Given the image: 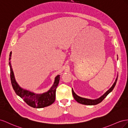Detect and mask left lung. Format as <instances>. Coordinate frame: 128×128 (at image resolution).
<instances>
[{"label": "left lung", "mask_w": 128, "mask_h": 128, "mask_svg": "<svg viewBox=\"0 0 128 128\" xmlns=\"http://www.w3.org/2000/svg\"><path fill=\"white\" fill-rule=\"evenodd\" d=\"M118 76H117V78L115 80V82L114 83V84L112 85V86L110 87V88L102 96H101L100 98H99L98 99L96 100H90V99H88V98H83L82 97H80L79 96H78L74 92L73 89H72V94L73 96H74V99L78 102L81 104H86V105H96L97 104H98L100 103L102 101V100L104 99V98L107 96V95L111 92L112 91V90L114 89V88L115 87L116 84L117 82V80H118Z\"/></svg>", "instance_id": "left-lung-1"}]
</instances>
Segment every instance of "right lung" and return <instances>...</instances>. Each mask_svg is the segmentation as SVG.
Returning <instances> with one entry per match:
<instances>
[{
	"mask_svg": "<svg viewBox=\"0 0 128 128\" xmlns=\"http://www.w3.org/2000/svg\"><path fill=\"white\" fill-rule=\"evenodd\" d=\"M11 55L12 52H10L9 57L10 78L12 87L16 93L22 98L28 105L32 107L41 108L47 107L52 104L55 100L56 90L58 84H59L60 75H58L56 76L54 79V85L48 92L46 93L42 94H35L28 90H24L19 86L14 78L11 63L10 61L11 59Z\"/></svg>",
	"mask_w": 128,
	"mask_h": 128,
	"instance_id": "1",
	"label": "right lung"
}]
</instances>
